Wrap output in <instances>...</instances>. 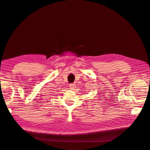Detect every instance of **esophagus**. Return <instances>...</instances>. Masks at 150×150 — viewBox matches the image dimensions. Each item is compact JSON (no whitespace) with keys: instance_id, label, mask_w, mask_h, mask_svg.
<instances>
[{"instance_id":"1","label":"esophagus","mask_w":150,"mask_h":150,"mask_svg":"<svg viewBox=\"0 0 150 150\" xmlns=\"http://www.w3.org/2000/svg\"><path fill=\"white\" fill-rule=\"evenodd\" d=\"M75 86H76V84H74V83L69 84V87H70L71 89H74V88H75Z\"/></svg>"}]
</instances>
